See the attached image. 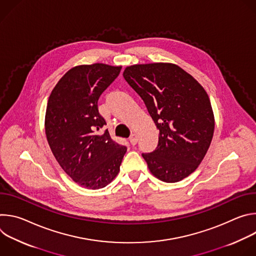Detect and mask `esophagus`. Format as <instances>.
Instances as JSON below:
<instances>
[{"label":"esophagus","mask_w":256,"mask_h":256,"mask_svg":"<svg viewBox=\"0 0 256 256\" xmlns=\"http://www.w3.org/2000/svg\"><path fill=\"white\" fill-rule=\"evenodd\" d=\"M130 144L134 146V144H136V142H138V134H130Z\"/></svg>","instance_id":"obj_1"}]
</instances>
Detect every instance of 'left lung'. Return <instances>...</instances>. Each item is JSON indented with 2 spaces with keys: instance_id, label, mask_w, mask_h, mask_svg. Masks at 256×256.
<instances>
[{
  "instance_id": "1",
  "label": "left lung",
  "mask_w": 256,
  "mask_h": 256,
  "mask_svg": "<svg viewBox=\"0 0 256 256\" xmlns=\"http://www.w3.org/2000/svg\"><path fill=\"white\" fill-rule=\"evenodd\" d=\"M124 78L142 99L159 130L156 150L142 154L150 172L168 184L190 175L204 158L214 130L204 87L171 62L132 64L124 68Z\"/></svg>"
}]
</instances>
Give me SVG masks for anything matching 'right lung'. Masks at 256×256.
Returning <instances> with one entry per match:
<instances>
[{"label": "right lung", "instance_id": "1", "mask_svg": "<svg viewBox=\"0 0 256 256\" xmlns=\"http://www.w3.org/2000/svg\"><path fill=\"white\" fill-rule=\"evenodd\" d=\"M122 66L81 64L68 70L52 89L46 112V134L62 170L89 190L105 188L116 177L126 146L97 132L106 124L98 99L120 75Z\"/></svg>", "mask_w": 256, "mask_h": 256}]
</instances>
